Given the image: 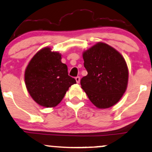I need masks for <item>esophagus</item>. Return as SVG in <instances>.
Wrapping results in <instances>:
<instances>
[{
    "mask_svg": "<svg viewBox=\"0 0 152 152\" xmlns=\"http://www.w3.org/2000/svg\"><path fill=\"white\" fill-rule=\"evenodd\" d=\"M75 79H76V83H80V77H79V76H77V77H76V78H75Z\"/></svg>",
    "mask_w": 152,
    "mask_h": 152,
    "instance_id": "esophagus-1",
    "label": "esophagus"
}]
</instances>
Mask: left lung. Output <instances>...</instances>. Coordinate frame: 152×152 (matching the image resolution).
I'll return each mask as SVG.
<instances>
[{
  "mask_svg": "<svg viewBox=\"0 0 152 152\" xmlns=\"http://www.w3.org/2000/svg\"><path fill=\"white\" fill-rule=\"evenodd\" d=\"M87 76L81 80L82 89L91 103L100 109L115 105L125 94L128 83L127 63L110 45L98 42L83 52Z\"/></svg>",
  "mask_w": 152,
  "mask_h": 152,
  "instance_id": "1",
  "label": "left lung"
}]
</instances>
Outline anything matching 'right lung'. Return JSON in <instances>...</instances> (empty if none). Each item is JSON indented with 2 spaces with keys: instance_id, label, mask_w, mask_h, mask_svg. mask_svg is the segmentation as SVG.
I'll return each instance as SVG.
<instances>
[{
  "instance_id": "add662e5",
  "label": "right lung",
  "mask_w": 152,
  "mask_h": 152,
  "mask_svg": "<svg viewBox=\"0 0 152 152\" xmlns=\"http://www.w3.org/2000/svg\"><path fill=\"white\" fill-rule=\"evenodd\" d=\"M61 54L45 47L34 54L25 71L27 90L39 105L54 107L61 101L69 88L76 83L61 61Z\"/></svg>"
}]
</instances>
